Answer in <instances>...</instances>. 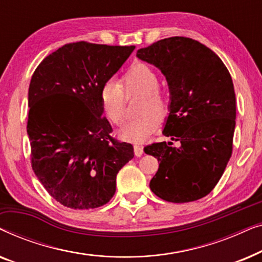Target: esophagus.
I'll return each mask as SVG.
<instances>
[{
  "instance_id": "34e87169",
  "label": "esophagus",
  "mask_w": 262,
  "mask_h": 262,
  "mask_svg": "<svg viewBox=\"0 0 262 262\" xmlns=\"http://www.w3.org/2000/svg\"><path fill=\"white\" fill-rule=\"evenodd\" d=\"M134 150H135V155L137 157H141L143 155V152H144V151H143V146L138 145V144H136L134 146Z\"/></svg>"
}]
</instances>
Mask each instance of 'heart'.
<instances>
[{"label":"heart","instance_id":"heart-1","mask_svg":"<svg viewBox=\"0 0 262 262\" xmlns=\"http://www.w3.org/2000/svg\"><path fill=\"white\" fill-rule=\"evenodd\" d=\"M160 77L152 68L139 63L132 66L123 76V85L110 80L100 89V102L103 113L116 125L125 119V93H139L144 99L139 107L143 116L127 121L118 132L119 138L131 143H141L148 139L159 127L161 118L168 113V100L159 91Z\"/></svg>","mask_w":262,"mask_h":262}]
</instances>
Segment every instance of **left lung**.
Here are the masks:
<instances>
[{"mask_svg":"<svg viewBox=\"0 0 262 262\" xmlns=\"http://www.w3.org/2000/svg\"><path fill=\"white\" fill-rule=\"evenodd\" d=\"M137 57L159 68L170 93L162 134L179 142L152 143L144 152L159 170L150 189L170 203L194 202L209 194L231 157L236 98L222 59L202 42L171 37L139 49Z\"/></svg>","mask_w":262,"mask_h":262,"instance_id":"8db88e82","label":"left lung"}]
</instances>
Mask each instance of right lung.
Returning a JSON list of instances; mask_svg holds the SVG:
<instances>
[{"instance_id":"add662e5","label":"right lung","mask_w":262,"mask_h":262,"mask_svg":"<svg viewBox=\"0 0 262 262\" xmlns=\"http://www.w3.org/2000/svg\"><path fill=\"white\" fill-rule=\"evenodd\" d=\"M135 46L77 41L39 64L28 89L27 135L34 174L62 205L88 210L108 203L134 146L111 136L100 89Z\"/></svg>"}]
</instances>
